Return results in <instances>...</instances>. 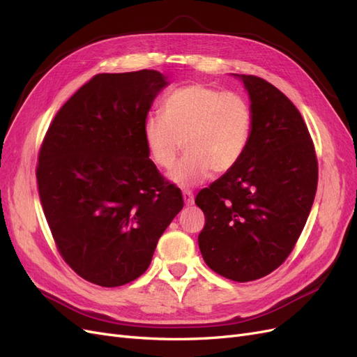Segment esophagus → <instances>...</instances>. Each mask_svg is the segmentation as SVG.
I'll return each instance as SVG.
<instances>
[{"instance_id": "obj_1", "label": "esophagus", "mask_w": 357, "mask_h": 357, "mask_svg": "<svg viewBox=\"0 0 357 357\" xmlns=\"http://www.w3.org/2000/svg\"><path fill=\"white\" fill-rule=\"evenodd\" d=\"M183 198H185V204L188 207H190L195 202V198H193V193L190 190H183Z\"/></svg>"}]
</instances>
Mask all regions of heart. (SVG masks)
I'll use <instances>...</instances> for the list:
<instances>
[{"label": "heart", "mask_w": 357, "mask_h": 357, "mask_svg": "<svg viewBox=\"0 0 357 357\" xmlns=\"http://www.w3.org/2000/svg\"><path fill=\"white\" fill-rule=\"evenodd\" d=\"M253 122L245 96L195 83L167 95L162 114L146 116L143 138L150 159L162 169L174 165L183 147L186 155L169 177L180 186H192L210 172L222 176L240 164Z\"/></svg>", "instance_id": "b5f03b06"}]
</instances>
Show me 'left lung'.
I'll return each mask as SVG.
<instances>
[{
	"mask_svg": "<svg viewBox=\"0 0 357 357\" xmlns=\"http://www.w3.org/2000/svg\"><path fill=\"white\" fill-rule=\"evenodd\" d=\"M253 109V132L240 164L195 202L205 225L199 250L214 273L253 282L282 265L314 202L319 164L299 110L269 82L241 74Z\"/></svg>",
	"mask_w": 357,
	"mask_h": 357,
	"instance_id": "left-lung-1",
	"label": "left lung"
}]
</instances>
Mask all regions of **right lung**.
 I'll return each mask as SVG.
<instances>
[{"instance_id": "add662e5", "label": "right lung", "mask_w": 357, "mask_h": 357, "mask_svg": "<svg viewBox=\"0 0 357 357\" xmlns=\"http://www.w3.org/2000/svg\"><path fill=\"white\" fill-rule=\"evenodd\" d=\"M165 84L155 70L96 74L43 138L36 169L43 211L59 255L89 283L134 282L183 208L180 189L149 159L143 138Z\"/></svg>"}]
</instances>
